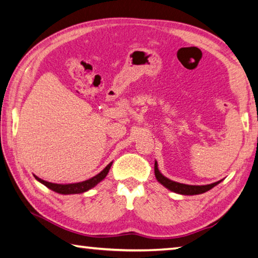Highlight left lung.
Segmentation results:
<instances>
[{
    "instance_id": "1",
    "label": "left lung",
    "mask_w": 258,
    "mask_h": 258,
    "mask_svg": "<svg viewBox=\"0 0 258 258\" xmlns=\"http://www.w3.org/2000/svg\"><path fill=\"white\" fill-rule=\"evenodd\" d=\"M154 175H156L157 180L162 184L165 187H167L168 189H170L175 193L178 194H182V195H198V194H202L205 193V191L210 190L211 188H213L214 186H217L220 181L213 182V184L210 185H202V186H196V185H186V184H180V182L177 181H172L170 179H168L167 177L163 176L160 171L158 169V163L157 161L154 162Z\"/></svg>"
}]
</instances>
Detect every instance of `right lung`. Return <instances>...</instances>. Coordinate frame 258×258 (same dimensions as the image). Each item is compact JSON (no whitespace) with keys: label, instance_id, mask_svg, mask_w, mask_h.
I'll use <instances>...</instances> for the list:
<instances>
[{"label":"right lung","instance_id":"obj_1","mask_svg":"<svg viewBox=\"0 0 258 258\" xmlns=\"http://www.w3.org/2000/svg\"><path fill=\"white\" fill-rule=\"evenodd\" d=\"M111 165H113V162H110L109 165H107L105 169L100 171L99 174L96 175L95 177H92L90 179L84 180L81 182H76V184H54V182H49V181L40 179V178H38L37 176H35V178L38 181H40L41 184H44L46 187H48L49 189L56 191V193L64 194V195L80 194L92 188V187H95L98 182H100L102 179H104V178L107 176V174H108Z\"/></svg>","mask_w":258,"mask_h":258}]
</instances>
